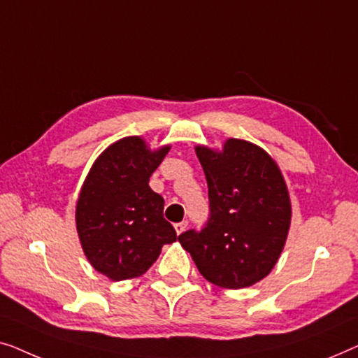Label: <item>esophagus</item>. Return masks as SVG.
Instances as JSON below:
<instances>
[{
  "instance_id": "1",
  "label": "esophagus",
  "mask_w": 358,
  "mask_h": 358,
  "mask_svg": "<svg viewBox=\"0 0 358 358\" xmlns=\"http://www.w3.org/2000/svg\"><path fill=\"white\" fill-rule=\"evenodd\" d=\"M173 227H175V231H177V235H180V234H183V231L186 230V227H188V222H186V220H183V222L175 224Z\"/></svg>"
}]
</instances>
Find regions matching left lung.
<instances>
[{"instance_id":"obj_1","label":"left lung","mask_w":358,"mask_h":358,"mask_svg":"<svg viewBox=\"0 0 358 358\" xmlns=\"http://www.w3.org/2000/svg\"><path fill=\"white\" fill-rule=\"evenodd\" d=\"M209 188V219L178 236L196 268L214 285L245 289L278 263L292 206L282 172L259 145L230 138L222 150L196 145Z\"/></svg>"}]
</instances>
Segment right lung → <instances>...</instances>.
I'll return each instance as SVG.
<instances>
[{"mask_svg": "<svg viewBox=\"0 0 358 358\" xmlns=\"http://www.w3.org/2000/svg\"><path fill=\"white\" fill-rule=\"evenodd\" d=\"M170 145L152 150L139 136L110 144L84 180L76 229L85 258L112 280L143 275L177 231L164 219V198L149 186Z\"/></svg>", "mask_w": 358, "mask_h": 358, "instance_id": "right-lung-1", "label": "right lung"}]
</instances>
